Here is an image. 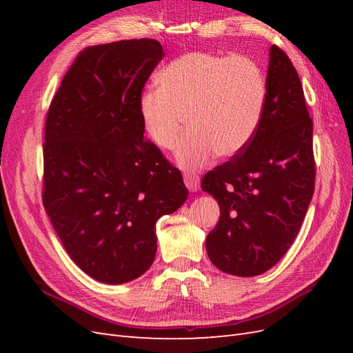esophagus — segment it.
Segmentation results:
<instances>
[{"mask_svg":"<svg viewBox=\"0 0 353 353\" xmlns=\"http://www.w3.org/2000/svg\"><path fill=\"white\" fill-rule=\"evenodd\" d=\"M184 183L190 191H197L200 188V179L193 172H187L184 175Z\"/></svg>","mask_w":353,"mask_h":353,"instance_id":"obj_1","label":"esophagus"}]
</instances>
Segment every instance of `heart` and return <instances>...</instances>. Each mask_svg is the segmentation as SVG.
<instances>
[{
  "label": "heart",
  "mask_w": 353,
  "mask_h": 353,
  "mask_svg": "<svg viewBox=\"0 0 353 353\" xmlns=\"http://www.w3.org/2000/svg\"><path fill=\"white\" fill-rule=\"evenodd\" d=\"M157 90L140 95L138 112L147 137L163 150L176 148V162L199 169L218 153L230 157L249 145L261 125L266 79L248 56L187 52L159 73Z\"/></svg>",
  "instance_id": "b5f03b06"
}]
</instances>
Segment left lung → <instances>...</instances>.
Instances as JSON below:
<instances>
[{"label": "left lung", "instance_id": "obj_1", "mask_svg": "<svg viewBox=\"0 0 353 353\" xmlns=\"http://www.w3.org/2000/svg\"><path fill=\"white\" fill-rule=\"evenodd\" d=\"M315 188L312 119L285 52L270 50L266 101L249 145L201 179L221 218L206 237L210 262L237 276L263 274L293 244Z\"/></svg>", "mask_w": 353, "mask_h": 353}]
</instances>
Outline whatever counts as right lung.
<instances>
[{
  "label": "right lung",
  "mask_w": 353,
  "mask_h": 353,
  "mask_svg": "<svg viewBox=\"0 0 353 353\" xmlns=\"http://www.w3.org/2000/svg\"><path fill=\"white\" fill-rule=\"evenodd\" d=\"M162 57L147 38L85 48L47 113L42 203L72 261L105 284L150 268L157 219L188 197L179 169L144 140L138 112Z\"/></svg>",
  "instance_id": "add662e5"
}]
</instances>
